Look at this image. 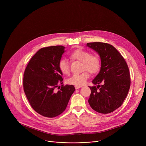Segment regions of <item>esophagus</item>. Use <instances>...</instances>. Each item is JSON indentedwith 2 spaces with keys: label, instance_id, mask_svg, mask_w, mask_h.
Returning a JSON list of instances; mask_svg holds the SVG:
<instances>
[{
  "label": "esophagus",
  "instance_id": "esophagus-1",
  "mask_svg": "<svg viewBox=\"0 0 146 146\" xmlns=\"http://www.w3.org/2000/svg\"><path fill=\"white\" fill-rule=\"evenodd\" d=\"M82 86H75V88L76 89H78V88H81Z\"/></svg>",
  "mask_w": 146,
  "mask_h": 146
}]
</instances>
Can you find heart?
Instances as JSON below:
<instances>
[{"label":"heart","mask_w":146,"mask_h":146,"mask_svg":"<svg viewBox=\"0 0 146 146\" xmlns=\"http://www.w3.org/2000/svg\"><path fill=\"white\" fill-rule=\"evenodd\" d=\"M70 58L72 60H77L82 62V70H86L80 74H73L68 78L67 82L69 84L80 86L84 84L90 77L88 72L92 74L99 72L101 66L100 59L97 55L91 54L84 50L77 49L73 51ZM59 68L61 72L64 74H69L70 72V63L66 59H61L58 64Z\"/></svg>","instance_id":"1"}]
</instances>
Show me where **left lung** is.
<instances>
[{
    "instance_id": "8db88e82",
    "label": "left lung",
    "mask_w": 146,
    "mask_h": 146,
    "mask_svg": "<svg viewBox=\"0 0 146 146\" xmlns=\"http://www.w3.org/2000/svg\"><path fill=\"white\" fill-rule=\"evenodd\" d=\"M87 46L99 55L101 67L90 87L88 103L95 111L108 114L119 108L126 98L131 86L128 65L121 54L112 45L101 42L88 43ZM100 83L103 85L99 86ZM99 90H98V89Z\"/></svg>"
}]
</instances>
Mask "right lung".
<instances>
[{
  "mask_svg": "<svg viewBox=\"0 0 146 146\" xmlns=\"http://www.w3.org/2000/svg\"><path fill=\"white\" fill-rule=\"evenodd\" d=\"M62 46L40 49L31 59L25 70L23 87L33 110L46 117L53 118L63 113L75 91L73 85H62V73L58 64L65 52Z\"/></svg>",
  "mask_w": 146,
  "mask_h": 146,
  "instance_id": "1",
  "label": "right lung"
}]
</instances>
